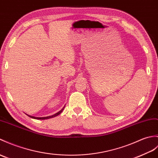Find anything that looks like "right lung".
Returning <instances> with one entry per match:
<instances>
[{
  "label": "right lung",
  "instance_id": "right-lung-1",
  "mask_svg": "<svg viewBox=\"0 0 158 158\" xmlns=\"http://www.w3.org/2000/svg\"><path fill=\"white\" fill-rule=\"evenodd\" d=\"M64 106L63 107V108H62L61 110H60L59 112H57V113H56L55 114H54V115H52V116H46V117H34V116H29V115H27L28 116H29V117H31V118H35V119H41V120H44V119H48V118H52V117H55V116H58V115H59L62 112V110H64Z\"/></svg>",
  "mask_w": 158,
  "mask_h": 158
}]
</instances>
